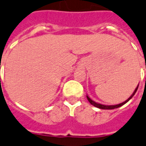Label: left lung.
Listing matches in <instances>:
<instances>
[{
	"label": "left lung",
	"instance_id": "left-lung-1",
	"mask_svg": "<svg viewBox=\"0 0 146 146\" xmlns=\"http://www.w3.org/2000/svg\"><path fill=\"white\" fill-rule=\"evenodd\" d=\"M137 88H138V86H137V87H136V89L134 90V93L132 94V95H131L130 98H128L127 101H125L124 102L120 103V104H115V105H105V104H99V103H97V102H95V101H93L91 98H90V97H88V95H86V98H87V100L89 101V102H90L92 105H94V106L97 107V108H101V109H114V108H119V107H121L122 105H123V104H125L127 102H128V101H130L131 98H133V96L135 94V93H136V91H137Z\"/></svg>",
	"mask_w": 146,
	"mask_h": 146
}]
</instances>
